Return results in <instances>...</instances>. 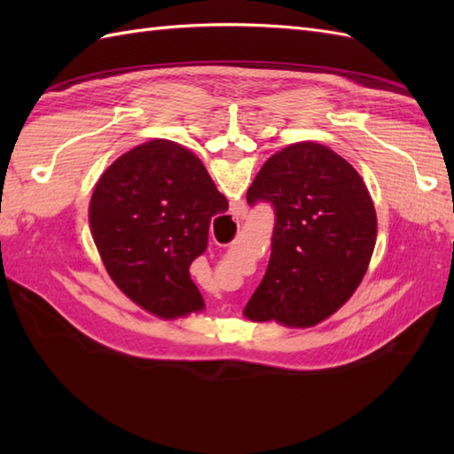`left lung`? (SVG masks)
Wrapping results in <instances>:
<instances>
[{
  "label": "left lung",
  "mask_w": 454,
  "mask_h": 454,
  "mask_svg": "<svg viewBox=\"0 0 454 454\" xmlns=\"http://www.w3.org/2000/svg\"><path fill=\"white\" fill-rule=\"evenodd\" d=\"M246 199L275 212L267 271L244 310L249 320L306 327L349 301L376 239L374 205L349 161L322 144H293L263 163Z\"/></svg>",
  "instance_id": "obj_1"
}]
</instances>
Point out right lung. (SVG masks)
<instances>
[{
	"mask_svg": "<svg viewBox=\"0 0 454 454\" xmlns=\"http://www.w3.org/2000/svg\"><path fill=\"white\" fill-rule=\"evenodd\" d=\"M226 210V197L195 153L152 140L103 173L90 224L121 291L144 310L176 317L205 306L189 267L205 254L212 216Z\"/></svg>",
	"mask_w": 454,
	"mask_h": 454,
	"instance_id": "1",
	"label": "right lung"
}]
</instances>
